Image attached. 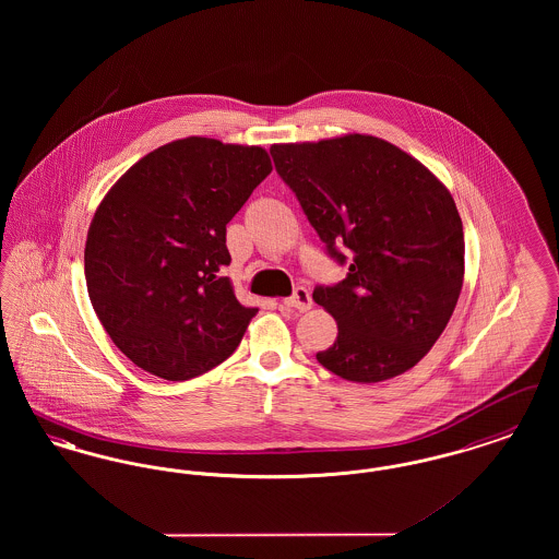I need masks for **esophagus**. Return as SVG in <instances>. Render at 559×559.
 Here are the masks:
<instances>
[{
	"instance_id": "obj_1",
	"label": "esophagus",
	"mask_w": 559,
	"mask_h": 559,
	"mask_svg": "<svg viewBox=\"0 0 559 559\" xmlns=\"http://www.w3.org/2000/svg\"><path fill=\"white\" fill-rule=\"evenodd\" d=\"M283 306H285V308H292V310H297V312L310 310V308H312L310 292H308L306 287H297V289L293 292L292 297H287V299L283 301Z\"/></svg>"
}]
</instances>
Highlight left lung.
Wrapping results in <instances>:
<instances>
[{
    "instance_id": "8db88e82",
    "label": "left lung",
    "mask_w": 559,
    "mask_h": 559,
    "mask_svg": "<svg viewBox=\"0 0 559 559\" xmlns=\"http://www.w3.org/2000/svg\"><path fill=\"white\" fill-rule=\"evenodd\" d=\"M292 188L344 281L317 285L337 320L317 360L347 381L377 383L415 367L449 324L463 285V224L451 192L399 146L349 133L274 144Z\"/></svg>"
}]
</instances>
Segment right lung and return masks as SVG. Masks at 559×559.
I'll list each match as a JSON object with an SVG mask.
<instances>
[{"instance_id": "right-lung-1", "label": "right lung", "mask_w": 559, "mask_h": 559, "mask_svg": "<svg viewBox=\"0 0 559 559\" xmlns=\"http://www.w3.org/2000/svg\"><path fill=\"white\" fill-rule=\"evenodd\" d=\"M272 171L260 146L185 138L110 188L85 240V283L112 344L167 381L212 371L258 308L235 297L226 224Z\"/></svg>"}]
</instances>
